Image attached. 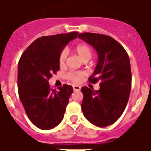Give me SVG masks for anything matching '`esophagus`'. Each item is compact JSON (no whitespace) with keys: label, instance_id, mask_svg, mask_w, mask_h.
<instances>
[{"label":"esophagus","instance_id":"34e87169","mask_svg":"<svg viewBox=\"0 0 151 151\" xmlns=\"http://www.w3.org/2000/svg\"><path fill=\"white\" fill-rule=\"evenodd\" d=\"M73 91H80L81 90V86H80L73 85Z\"/></svg>","mask_w":151,"mask_h":151}]
</instances>
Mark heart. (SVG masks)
<instances>
[{
	"instance_id": "obj_1",
	"label": "heart",
	"mask_w": 151,
	"mask_h": 151,
	"mask_svg": "<svg viewBox=\"0 0 151 151\" xmlns=\"http://www.w3.org/2000/svg\"><path fill=\"white\" fill-rule=\"evenodd\" d=\"M75 52L78 56L83 60V61H88L92 57V50L91 47L88 44L86 43H79L74 47ZM66 58H67V53L65 50H62L59 54L58 56V64L60 68H64L65 65ZM86 73L82 71H70L67 73L66 78L69 80V82L73 83H78L82 81V79L85 77Z\"/></svg>"
}]
</instances>
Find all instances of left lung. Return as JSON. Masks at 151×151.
I'll use <instances>...</instances> for the list:
<instances>
[{
  "label": "left lung",
  "mask_w": 151,
  "mask_h": 151,
  "mask_svg": "<svg viewBox=\"0 0 151 151\" xmlns=\"http://www.w3.org/2000/svg\"><path fill=\"white\" fill-rule=\"evenodd\" d=\"M78 37L98 52V64L89 82L95 84L101 81L99 91L82 88V111L91 123L106 127L120 118L129 101L132 85L129 58L123 46L111 36L85 32Z\"/></svg>",
  "instance_id": "8db88e82"
}]
</instances>
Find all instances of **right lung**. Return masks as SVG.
<instances>
[{"label": "right lung", "instance_id": "obj_1", "mask_svg": "<svg viewBox=\"0 0 151 151\" xmlns=\"http://www.w3.org/2000/svg\"><path fill=\"white\" fill-rule=\"evenodd\" d=\"M78 32L42 36L25 50L18 62V89L25 111L35 125L47 130L58 125L64 118L72 86L58 90L50 87L48 80L60 69L58 56Z\"/></svg>", "mask_w": 151, "mask_h": 151}]
</instances>
